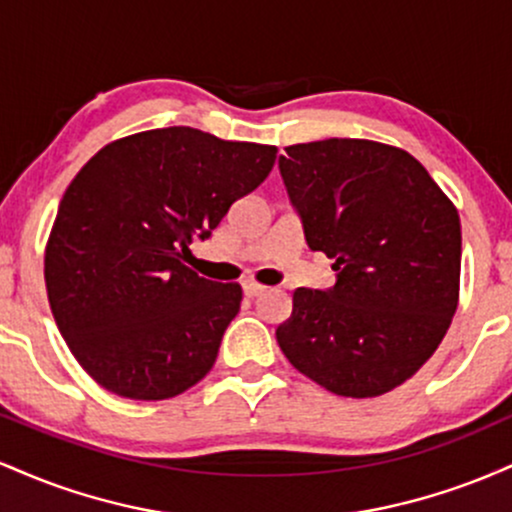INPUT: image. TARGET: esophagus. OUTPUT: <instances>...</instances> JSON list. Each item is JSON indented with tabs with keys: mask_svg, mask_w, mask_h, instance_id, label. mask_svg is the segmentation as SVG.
Here are the masks:
<instances>
[{
	"mask_svg": "<svg viewBox=\"0 0 512 512\" xmlns=\"http://www.w3.org/2000/svg\"><path fill=\"white\" fill-rule=\"evenodd\" d=\"M243 291H245V296L255 298V296H260V293H264V286L257 284V281L248 279V281H243Z\"/></svg>",
	"mask_w": 512,
	"mask_h": 512,
	"instance_id": "obj_1",
	"label": "esophagus"
}]
</instances>
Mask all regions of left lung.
Segmentation results:
<instances>
[{"instance_id":"left-lung-1","label":"left lung","mask_w":512,"mask_h":512,"mask_svg":"<svg viewBox=\"0 0 512 512\" xmlns=\"http://www.w3.org/2000/svg\"><path fill=\"white\" fill-rule=\"evenodd\" d=\"M279 170L332 289H296L276 327L291 366L342 397L409 380L448 332L460 296L455 204L407 151L368 139L286 146Z\"/></svg>"}]
</instances>
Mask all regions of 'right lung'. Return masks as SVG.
Listing matches in <instances>:
<instances>
[{"label": "right lung", "instance_id": "right-lung-1", "mask_svg": "<svg viewBox=\"0 0 512 512\" xmlns=\"http://www.w3.org/2000/svg\"><path fill=\"white\" fill-rule=\"evenodd\" d=\"M274 161L276 146L163 127L103 146L76 173L45 248V286L98 385L151 402L209 373L243 291L182 262Z\"/></svg>", "mask_w": 512, "mask_h": 512}]
</instances>
